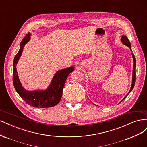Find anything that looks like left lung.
<instances>
[{
    "instance_id": "left-lung-1",
    "label": "left lung",
    "mask_w": 147,
    "mask_h": 147,
    "mask_svg": "<svg viewBox=\"0 0 147 147\" xmlns=\"http://www.w3.org/2000/svg\"><path fill=\"white\" fill-rule=\"evenodd\" d=\"M121 42L124 44V45H126V46H127L129 48H130V50H131V43L129 41V40L127 38V37L125 35H123L122 37H121ZM132 51V50H131ZM132 56L133 57V61H134V65H133V72H132V85H131V88L130 89L129 91L127 93V94L124 97V98L123 99V100L126 98V97L127 96V95L129 94V93L131 92V91L132 90L134 86V84H135V82H136V58H135V56L134 55V54L132 53Z\"/></svg>"
}]
</instances>
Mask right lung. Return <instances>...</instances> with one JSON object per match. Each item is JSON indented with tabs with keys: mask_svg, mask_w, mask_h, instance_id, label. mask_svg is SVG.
<instances>
[{
	"mask_svg": "<svg viewBox=\"0 0 147 147\" xmlns=\"http://www.w3.org/2000/svg\"><path fill=\"white\" fill-rule=\"evenodd\" d=\"M30 35V33H28L22 40L20 50L15 56L13 61V85L21 98L30 106L37 108H48L53 107L59 102L66 79L68 75L74 70V68L71 67L57 72L53 78L50 86L45 91H28L25 90L20 82L16 66L23 52L25 44L29 41Z\"/></svg>",
	"mask_w": 147,
	"mask_h": 147,
	"instance_id": "obj_1",
	"label": "right lung"
}]
</instances>
